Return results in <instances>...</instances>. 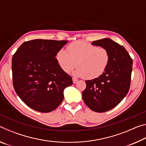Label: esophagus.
<instances>
[{"label":"esophagus","instance_id":"1","mask_svg":"<svg viewBox=\"0 0 146 146\" xmlns=\"http://www.w3.org/2000/svg\"><path fill=\"white\" fill-rule=\"evenodd\" d=\"M73 84H76L78 82V80L75 78H73Z\"/></svg>","mask_w":146,"mask_h":146}]
</instances>
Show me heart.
<instances>
[{
    "label": "heart",
    "mask_w": 146,
    "mask_h": 146,
    "mask_svg": "<svg viewBox=\"0 0 146 146\" xmlns=\"http://www.w3.org/2000/svg\"><path fill=\"white\" fill-rule=\"evenodd\" d=\"M68 52L60 49L56 52L55 60L62 70L68 73L76 66L74 75L87 80L99 77L105 72L110 62L107 49L83 40L71 43Z\"/></svg>",
    "instance_id": "b5f03b06"
}]
</instances>
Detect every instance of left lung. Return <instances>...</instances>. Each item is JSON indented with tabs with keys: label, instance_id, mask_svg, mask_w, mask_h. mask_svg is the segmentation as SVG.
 Listing matches in <instances>:
<instances>
[{
	"label": "left lung",
	"instance_id": "obj_1",
	"mask_svg": "<svg viewBox=\"0 0 146 146\" xmlns=\"http://www.w3.org/2000/svg\"><path fill=\"white\" fill-rule=\"evenodd\" d=\"M92 44L107 49L110 62L99 77L85 81L86 88L82 92V98L93 111L103 113L117 106L127 94L133 60L123 46L110 38L93 41Z\"/></svg>",
	"mask_w": 146,
	"mask_h": 146
}]
</instances>
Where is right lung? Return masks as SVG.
<instances>
[{"mask_svg": "<svg viewBox=\"0 0 146 146\" xmlns=\"http://www.w3.org/2000/svg\"><path fill=\"white\" fill-rule=\"evenodd\" d=\"M66 40L35 39L19 47L12 58L15 91L33 110L42 113L55 110L64 99V90L73 84L71 76L55 60Z\"/></svg>", "mask_w": 146, "mask_h": 146, "instance_id": "add662e5", "label": "right lung"}]
</instances>
